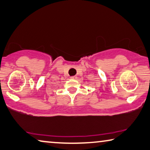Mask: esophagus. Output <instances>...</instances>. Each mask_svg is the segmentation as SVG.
I'll use <instances>...</instances> for the list:
<instances>
[{
  "instance_id": "34e87169",
  "label": "esophagus",
  "mask_w": 150,
  "mask_h": 150,
  "mask_svg": "<svg viewBox=\"0 0 150 150\" xmlns=\"http://www.w3.org/2000/svg\"><path fill=\"white\" fill-rule=\"evenodd\" d=\"M70 78H71V79H76L77 77L76 76H71Z\"/></svg>"
}]
</instances>
